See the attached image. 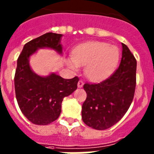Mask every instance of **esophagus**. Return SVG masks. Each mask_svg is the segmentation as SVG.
Masks as SVG:
<instances>
[{"mask_svg":"<svg viewBox=\"0 0 154 154\" xmlns=\"http://www.w3.org/2000/svg\"><path fill=\"white\" fill-rule=\"evenodd\" d=\"M83 86V82L82 80H79L78 82V88H82Z\"/></svg>","mask_w":154,"mask_h":154,"instance_id":"1","label":"esophagus"}]
</instances>
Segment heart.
I'll return each mask as SVG.
<instances>
[{"mask_svg":"<svg viewBox=\"0 0 154 154\" xmlns=\"http://www.w3.org/2000/svg\"><path fill=\"white\" fill-rule=\"evenodd\" d=\"M119 60V50L103 42H88L79 45L72 51V58L67 63L77 71L79 66H85L84 72L89 80L100 82L112 73Z\"/></svg>","mask_w":154,"mask_h":154,"instance_id":"heart-1","label":"heart"}]
</instances>
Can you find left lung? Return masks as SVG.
<instances>
[{"label": "left lung", "instance_id": "1", "mask_svg": "<svg viewBox=\"0 0 154 154\" xmlns=\"http://www.w3.org/2000/svg\"><path fill=\"white\" fill-rule=\"evenodd\" d=\"M120 66L100 83H85L87 99L82 106V119L86 125L104 130L119 121L130 107L136 88L137 60L128 46L122 43Z\"/></svg>", "mask_w": 154, "mask_h": 154}]
</instances>
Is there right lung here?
Returning <instances> with one entry per match:
<instances>
[{"instance_id": "obj_1", "label": "right lung", "mask_w": 154, "mask_h": 154, "mask_svg": "<svg viewBox=\"0 0 154 154\" xmlns=\"http://www.w3.org/2000/svg\"><path fill=\"white\" fill-rule=\"evenodd\" d=\"M62 34L46 33L24 46L17 58L14 87L17 103L21 112L30 122L46 125L56 120L61 113L64 97L77 89L79 78H62L54 73L46 77L32 71L29 58L39 48H50L62 54Z\"/></svg>"}]
</instances>
